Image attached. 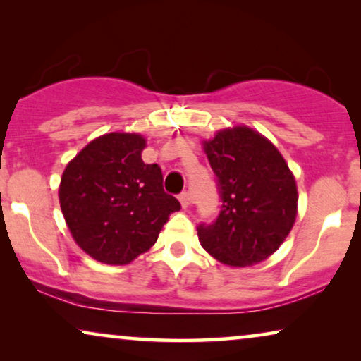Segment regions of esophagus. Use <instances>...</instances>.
Masks as SVG:
<instances>
[{
  "label": "esophagus",
  "instance_id": "1",
  "mask_svg": "<svg viewBox=\"0 0 361 361\" xmlns=\"http://www.w3.org/2000/svg\"><path fill=\"white\" fill-rule=\"evenodd\" d=\"M179 200L182 204V209H189L190 207V195L189 192H182V194L179 195Z\"/></svg>",
  "mask_w": 361,
  "mask_h": 361
}]
</instances>
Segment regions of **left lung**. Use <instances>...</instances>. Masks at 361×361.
Listing matches in <instances>:
<instances>
[{"mask_svg":"<svg viewBox=\"0 0 361 361\" xmlns=\"http://www.w3.org/2000/svg\"><path fill=\"white\" fill-rule=\"evenodd\" d=\"M202 146L224 202L214 224L197 228L202 248L231 268L268 259L298 216V185L288 162L268 137L246 125L224 128Z\"/></svg>","mask_w":361,"mask_h":361,"instance_id":"obj_1","label":"left lung"}]
</instances>
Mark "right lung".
Masks as SVG:
<instances>
[{
    "label": "right lung",
    "mask_w": 361,
    "mask_h": 361,
    "mask_svg": "<svg viewBox=\"0 0 361 361\" xmlns=\"http://www.w3.org/2000/svg\"><path fill=\"white\" fill-rule=\"evenodd\" d=\"M146 137L113 131L88 142L62 172L59 202L72 238L93 259L130 264L156 243L176 197L157 164L141 159Z\"/></svg>",
    "instance_id": "add662e5"
}]
</instances>
